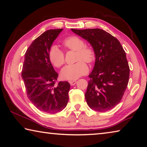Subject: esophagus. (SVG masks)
I'll return each instance as SVG.
<instances>
[{
    "mask_svg": "<svg viewBox=\"0 0 147 147\" xmlns=\"http://www.w3.org/2000/svg\"><path fill=\"white\" fill-rule=\"evenodd\" d=\"M69 83H70L71 86H74L76 84V80H71V81H69Z\"/></svg>",
    "mask_w": 147,
    "mask_h": 147,
    "instance_id": "obj_1",
    "label": "esophagus"
}]
</instances>
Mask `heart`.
Here are the masks:
<instances>
[{
  "mask_svg": "<svg viewBox=\"0 0 147 147\" xmlns=\"http://www.w3.org/2000/svg\"><path fill=\"white\" fill-rule=\"evenodd\" d=\"M65 48L76 51V63L67 65L62 69L61 75L65 80H76L88 72L86 63H91L95 59L94 50L86 46L82 39L76 36H69L63 41ZM49 58L51 63L56 67H60L65 63V54L56 45L51 47L49 52Z\"/></svg>",
  "mask_w": 147,
  "mask_h": 147,
  "instance_id": "1",
  "label": "heart"
}]
</instances>
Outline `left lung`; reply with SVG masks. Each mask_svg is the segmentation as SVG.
Masks as SVG:
<instances>
[{
  "mask_svg": "<svg viewBox=\"0 0 147 147\" xmlns=\"http://www.w3.org/2000/svg\"><path fill=\"white\" fill-rule=\"evenodd\" d=\"M71 30L88 41L95 53V63L85 93L87 104L100 112L113 108L123 98L130 76L123 47L117 39L100 28Z\"/></svg>",
  "mask_w": 147,
  "mask_h": 147,
  "instance_id": "obj_1",
  "label": "left lung"
}]
</instances>
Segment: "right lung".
Wrapping results in <instances>:
<instances>
[{"mask_svg":"<svg viewBox=\"0 0 147 147\" xmlns=\"http://www.w3.org/2000/svg\"><path fill=\"white\" fill-rule=\"evenodd\" d=\"M63 29H52L43 32L26 50L22 69L29 100L43 112L56 113L65 108L69 100L70 84L59 82L49 58V49Z\"/></svg>","mask_w":147,"mask_h":147,"instance_id":"1","label":"right lung"}]
</instances>
